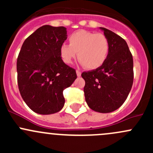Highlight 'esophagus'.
Masks as SVG:
<instances>
[{
  "label": "esophagus",
  "mask_w": 153,
  "mask_h": 153,
  "mask_svg": "<svg viewBox=\"0 0 153 153\" xmlns=\"http://www.w3.org/2000/svg\"><path fill=\"white\" fill-rule=\"evenodd\" d=\"M76 73H77V75H78V77H80V76H81V72H80L79 70H76Z\"/></svg>",
  "instance_id": "esophagus-1"
}]
</instances>
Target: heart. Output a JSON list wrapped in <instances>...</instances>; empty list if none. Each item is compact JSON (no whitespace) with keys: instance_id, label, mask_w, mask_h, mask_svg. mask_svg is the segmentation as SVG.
I'll return each instance as SVG.
<instances>
[{"instance_id":"b5f03b06","label":"heart","mask_w":153,"mask_h":153,"mask_svg":"<svg viewBox=\"0 0 153 153\" xmlns=\"http://www.w3.org/2000/svg\"><path fill=\"white\" fill-rule=\"evenodd\" d=\"M69 44H63L60 55L63 61L71 64L76 57L88 69H98L104 64L109 53V41L102 33L79 30L69 36Z\"/></svg>"}]
</instances>
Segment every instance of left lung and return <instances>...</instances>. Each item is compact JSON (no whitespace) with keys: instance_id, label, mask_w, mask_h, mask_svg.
<instances>
[{"instance_id":"obj_1","label":"left lung","mask_w":153,"mask_h":153,"mask_svg":"<svg viewBox=\"0 0 153 153\" xmlns=\"http://www.w3.org/2000/svg\"><path fill=\"white\" fill-rule=\"evenodd\" d=\"M109 41V53L101 67L83 72L85 100L92 110L107 113L116 110L126 99L133 84V58L121 36L101 27Z\"/></svg>"}]
</instances>
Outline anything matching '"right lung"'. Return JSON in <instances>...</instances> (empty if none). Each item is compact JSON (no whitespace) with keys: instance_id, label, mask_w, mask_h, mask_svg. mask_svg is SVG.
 <instances>
[{"instance_id":"right-lung-1","label":"right lung","mask_w":153,"mask_h":153,"mask_svg":"<svg viewBox=\"0 0 153 153\" xmlns=\"http://www.w3.org/2000/svg\"><path fill=\"white\" fill-rule=\"evenodd\" d=\"M67 29L44 25L24 41L17 59L21 97L35 112L49 115L64 107L63 91L72 84L76 72L63 61L60 48Z\"/></svg>"}]
</instances>
